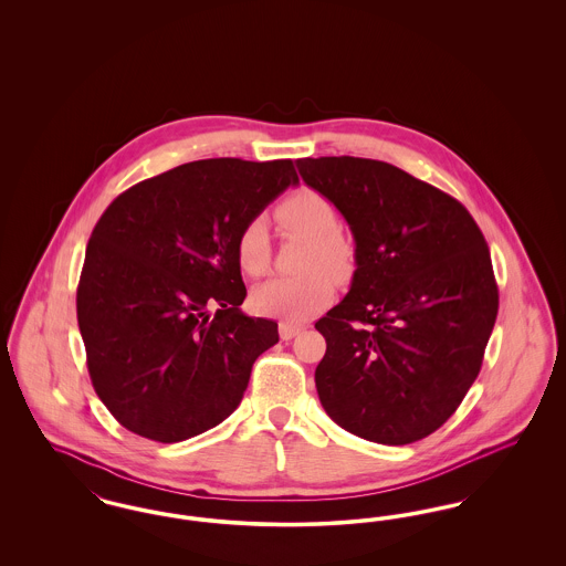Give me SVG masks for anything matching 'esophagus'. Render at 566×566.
Segmentation results:
<instances>
[{"mask_svg": "<svg viewBox=\"0 0 566 566\" xmlns=\"http://www.w3.org/2000/svg\"><path fill=\"white\" fill-rule=\"evenodd\" d=\"M301 331H303V328H301V326H296V324L286 323V321H282V323H280V337H282L284 342H291V339L296 337Z\"/></svg>", "mask_w": 566, "mask_h": 566, "instance_id": "1", "label": "esophagus"}]
</instances>
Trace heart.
<instances>
[{
    "mask_svg": "<svg viewBox=\"0 0 566 566\" xmlns=\"http://www.w3.org/2000/svg\"><path fill=\"white\" fill-rule=\"evenodd\" d=\"M275 222L286 235L307 240L296 277H273L259 284L252 293V307L259 314L275 316L286 323H305L324 310L333 298L335 277H346L352 270V248L337 233L339 216L333 203L316 190L301 189L289 195L275 208ZM235 261L252 277L270 270L271 242L265 220L245 222L235 238Z\"/></svg>",
    "mask_w": 566,
    "mask_h": 566,
    "instance_id": "1",
    "label": "heart"
}]
</instances>
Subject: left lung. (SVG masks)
Wrapping results in <instances>:
<instances>
[{"label": "left lung", "instance_id": "left-lung-1", "mask_svg": "<svg viewBox=\"0 0 566 566\" xmlns=\"http://www.w3.org/2000/svg\"><path fill=\"white\" fill-rule=\"evenodd\" d=\"M296 167L356 242L350 293L316 323L324 411L367 441H420L482 369L499 312L484 235L454 197L390 163L321 157Z\"/></svg>", "mask_w": 566, "mask_h": 566}]
</instances>
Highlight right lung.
I'll use <instances>...</instances> for the list:
<instances>
[{"instance_id":"1","label":"right lung","mask_w":566,"mask_h":566,"mask_svg":"<svg viewBox=\"0 0 566 566\" xmlns=\"http://www.w3.org/2000/svg\"><path fill=\"white\" fill-rule=\"evenodd\" d=\"M296 182L291 159L185 163L97 220L76 312L93 388L127 431L176 443L242 403L254 360L280 337L240 310L235 238Z\"/></svg>"}]
</instances>
